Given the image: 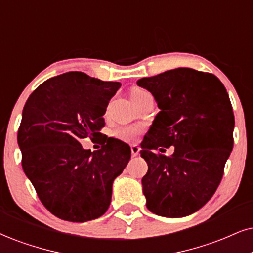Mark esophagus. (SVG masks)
<instances>
[{
    "instance_id": "obj_1",
    "label": "esophagus",
    "mask_w": 253,
    "mask_h": 253,
    "mask_svg": "<svg viewBox=\"0 0 253 253\" xmlns=\"http://www.w3.org/2000/svg\"><path fill=\"white\" fill-rule=\"evenodd\" d=\"M139 150H141V149H139L138 145L132 144L131 145V155H132V157H136V156L139 154Z\"/></svg>"
}]
</instances>
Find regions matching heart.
<instances>
[{
	"label": "heart",
	"mask_w": 253,
	"mask_h": 253,
	"mask_svg": "<svg viewBox=\"0 0 253 253\" xmlns=\"http://www.w3.org/2000/svg\"><path fill=\"white\" fill-rule=\"evenodd\" d=\"M148 93L145 90L139 89V88H135L131 91V99H136L141 96ZM141 132V127H136V126H124V127H120L117 129L116 131L114 132V136L118 139H122V141L126 142H131L133 139H136V137L139 135Z\"/></svg>",
	"instance_id": "b5f03b06"
}]
</instances>
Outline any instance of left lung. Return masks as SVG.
Segmentation results:
<instances>
[{"label":"left lung","instance_id":"left-lung-1","mask_svg":"<svg viewBox=\"0 0 253 253\" xmlns=\"http://www.w3.org/2000/svg\"><path fill=\"white\" fill-rule=\"evenodd\" d=\"M161 111L141 143L146 208L158 216H189L209 202L233 148L235 117L225 86L212 74L177 68L137 81ZM174 146L171 156L156 154Z\"/></svg>","mask_w":253,"mask_h":253}]
</instances>
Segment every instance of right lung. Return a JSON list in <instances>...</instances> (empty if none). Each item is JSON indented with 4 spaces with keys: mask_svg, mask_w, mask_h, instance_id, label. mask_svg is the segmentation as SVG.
<instances>
[{
    "mask_svg": "<svg viewBox=\"0 0 253 253\" xmlns=\"http://www.w3.org/2000/svg\"><path fill=\"white\" fill-rule=\"evenodd\" d=\"M120 88L70 71L43 82L24 105L17 133L22 168L42 204L61 219L88 222L110 205L112 183L131 157L126 143L101 133ZM86 136L102 148L83 149L79 142Z\"/></svg>",
    "mask_w": 253,
    "mask_h": 253,
    "instance_id": "right-lung-1",
    "label": "right lung"
}]
</instances>
